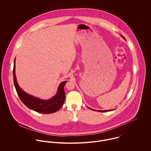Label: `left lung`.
I'll list each match as a JSON object with an SVG mask.
<instances>
[{"instance_id": "left-lung-1", "label": "left lung", "mask_w": 151, "mask_h": 151, "mask_svg": "<svg viewBox=\"0 0 151 151\" xmlns=\"http://www.w3.org/2000/svg\"><path fill=\"white\" fill-rule=\"evenodd\" d=\"M122 37L126 40V39H125V38L123 36V35H122ZM92 110H95V111H101V112H106V111H112V110H114V109H111V110H94V109H91Z\"/></svg>"}]
</instances>
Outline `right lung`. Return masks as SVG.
I'll use <instances>...</instances> for the list:
<instances>
[{"mask_svg": "<svg viewBox=\"0 0 151 151\" xmlns=\"http://www.w3.org/2000/svg\"><path fill=\"white\" fill-rule=\"evenodd\" d=\"M15 68L16 58L14 61V67L13 71L14 84L20 99L27 107L35 111L43 114L53 113L62 108L65 102V97L64 86L65 84L68 81H63L59 84L57 92L54 96L49 99L43 100L27 93L19 86L16 80Z\"/></svg>", "mask_w": 151, "mask_h": 151, "instance_id": "right-lung-1", "label": "right lung"}]
</instances>
